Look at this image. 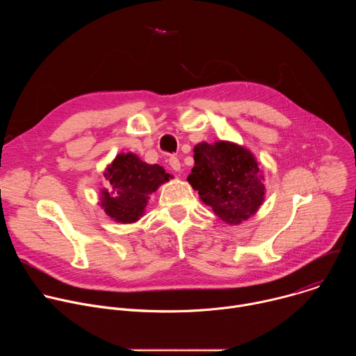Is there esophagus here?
<instances>
[{"label": "esophagus", "instance_id": "34e87169", "mask_svg": "<svg viewBox=\"0 0 356 356\" xmlns=\"http://www.w3.org/2000/svg\"><path fill=\"white\" fill-rule=\"evenodd\" d=\"M169 166H170L173 170L179 172V170H180V161H179L176 156H170V158H169Z\"/></svg>", "mask_w": 356, "mask_h": 356}]
</instances>
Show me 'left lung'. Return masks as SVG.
I'll return each instance as SVG.
<instances>
[{
  "mask_svg": "<svg viewBox=\"0 0 356 356\" xmlns=\"http://www.w3.org/2000/svg\"><path fill=\"white\" fill-rule=\"evenodd\" d=\"M187 180L227 224L248 220L264 202L265 184L258 162L248 149L231 142L198 143Z\"/></svg>",
  "mask_w": 356,
  "mask_h": 356,
  "instance_id": "8db88e82",
  "label": "left lung"
}]
</instances>
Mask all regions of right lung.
<instances>
[{
  "label": "right lung",
  "instance_id": "add662e5",
  "mask_svg": "<svg viewBox=\"0 0 356 356\" xmlns=\"http://www.w3.org/2000/svg\"><path fill=\"white\" fill-rule=\"evenodd\" d=\"M110 187L101 191V207L117 222L142 217L149 195L170 179L159 165H147L134 154H121L104 173Z\"/></svg>",
  "mask_w": 356,
  "mask_h": 356
}]
</instances>
